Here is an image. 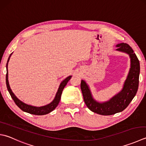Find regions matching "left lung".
I'll return each mask as SVG.
<instances>
[{"instance_id": "obj_1", "label": "left lung", "mask_w": 146, "mask_h": 146, "mask_svg": "<svg viewBox=\"0 0 146 146\" xmlns=\"http://www.w3.org/2000/svg\"><path fill=\"white\" fill-rule=\"evenodd\" d=\"M117 50L129 54L131 68L123 90L109 101L99 103L93 99L88 85L82 80L80 88L85 104L93 112L101 115H112L121 112L126 108L136 95L139 87L140 63L137 57L129 45L125 43L118 44Z\"/></svg>"}]
</instances>
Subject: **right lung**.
Here are the masks:
<instances>
[{
    "mask_svg": "<svg viewBox=\"0 0 146 146\" xmlns=\"http://www.w3.org/2000/svg\"><path fill=\"white\" fill-rule=\"evenodd\" d=\"M10 55V56H11ZM10 56L9 57L8 60H7V62L9 60ZM7 62L6 64V68H7V73H6V76H5V80H6V85H7V90L9 92L10 95L11 96V98H13L14 100V102H15L16 104L21 109L22 111H25V112L28 113L30 114H32V115H46V114H48L50 113L51 111H52L55 108L58 106V105L59 104V102L60 101V99H61V94L62 92V90L64 89V87L66 86V85L67 84V83L68 81L70 80V78H71V76H70L67 77L63 81L61 82V84H60L59 87L58 88V92L56 93V95L55 98L53 100V101L52 102H50V104H48L46 106H42V107H35V106H30V105H28L27 104L24 103L22 101H20L19 99L16 98V96L14 95V93L12 92L11 90L9 84V82H8V71H7Z\"/></svg>",
    "mask_w": 146,
    "mask_h": 146,
    "instance_id": "obj_1",
    "label": "right lung"
}]
</instances>
